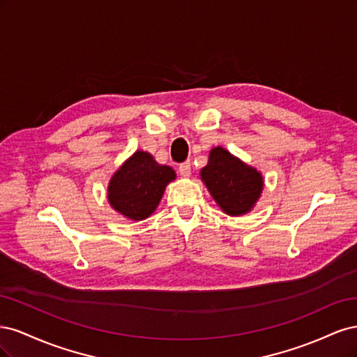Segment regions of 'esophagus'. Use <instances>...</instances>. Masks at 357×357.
Instances as JSON below:
<instances>
[{"instance_id":"34e87169","label":"esophagus","mask_w":357,"mask_h":357,"mask_svg":"<svg viewBox=\"0 0 357 357\" xmlns=\"http://www.w3.org/2000/svg\"><path fill=\"white\" fill-rule=\"evenodd\" d=\"M178 172L181 177H189L190 176V162L189 160L181 162V164L178 165Z\"/></svg>"}]
</instances>
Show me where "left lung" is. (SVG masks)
<instances>
[{
    "instance_id": "left-lung-1",
    "label": "left lung",
    "mask_w": 357,
    "mask_h": 357,
    "mask_svg": "<svg viewBox=\"0 0 357 357\" xmlns=\"http://www.w3.org/2000/svg\"><path fill=\"white\" fill-rule=\"evenodd\" d=\"M201 178L219 207L231 215L250 211L264 188L261 172L222 147L211 150L207 167L201 169Z\"/></svg>"
}]
</instances>
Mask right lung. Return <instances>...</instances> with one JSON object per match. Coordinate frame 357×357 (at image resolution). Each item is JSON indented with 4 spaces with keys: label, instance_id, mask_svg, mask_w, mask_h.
<instances>
[{
    "label": "right lung",
    "instance_id": "right-lung-1",
    "mask_svg": "<svg viewBox=\"0 0 357 357\" xmlns=\"http://www.w3.org/2000/svg\"><path fill=\"white\" fill-rule=\"evenodd\" d=\"M176 172L159 165L153 156L138 150L116 171L109 185L112 207L128 219L143 220L152 214Z\"/></svg>",
    "mask_w": 357,
    "mask_h": 357
}]
</instances>
